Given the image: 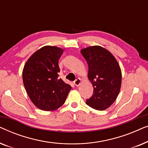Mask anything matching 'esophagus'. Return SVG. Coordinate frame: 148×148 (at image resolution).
I'll use <instances>...</instances> for the list:
<instances>
[{
  "label": "esophagus",
  "mask_w": 148,
  "mask_h": 148,
  "mask_svg": "<svg viewBox=\"0 0 148 148\" xmlns=\"http://www.w3.org/2000/svg\"><path fill=\"white\" fill-rule=\"evenodd\" d=\"M81 83H82V80L80 79H77L73 82V84L75 86H79L81 84Z\"/></svg>",
  "instance_id": "obj_1"
}]
</instances>
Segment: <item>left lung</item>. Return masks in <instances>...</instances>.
<instances>
[{"mask_svg":"<svg viewBox=\"0 0 148 148\" xmlns=\"http://www.w3.org/2000/svg\"><path fill=\"white\" fill-rule=\"evenodd\" d=\"M81 53L88 62V77L94 87L92 96L86 104L96 110H104L114 103L120 92V66L114 56L100 46L84 48Z\"/></svg>","mask_w":148,"mask_h":148,"instance_id":"obj_1","label":"left lung"}]
</instances>
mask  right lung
Listing matches in <instances>:
<instances>
[{
	"instance_id": "add662e5",
	"label": "right lung",
	"mask_w": 148,
	"mask_h": 148,
	"mask_svg": "<svg viewBox=\"0 0 148 148\" xmlns=\"http://www.w3.org/2000/svg\"><path fill=\"white\" fill-rule=\"evenodd\" d=\"M63 50L46 46L30 56L24 66L23 82L30 100L45 111L57 109L65 102L71 86L58 78V60Z\"/></svg>"
}]
</instances>
